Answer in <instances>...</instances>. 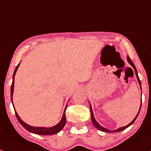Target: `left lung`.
I'll return each instance as SVG.
<instances>
[{
	"mask_svg": "<svg viewBox=\"0 0 151 151\" xmlns=\"http://www.w3.org/2000/svg\"><path fill=\"white\" fill-rule=\"evenodd\" d=\"M127 61H128V62H129V63H130V64H131V66H132L133 68H134V71H135L136 76H137V80H138L139 85V86H140V88H141V82H140V80H139V77H138V75H137V69H136V67H135V66H134V63H133L132 61V60L130 59V58H129V56H127ZM141 90H142V88H141ZM141 105H142V98H141ZM141 105H140V108H139V112H138V114H137V116H136V117H135V118L134 119H133V121L131 123L129 124H128V125H127V126L124 127L119 128L118 129H116V130H114V131H110V130H109V129H106V128L103 127H101V125H100L99 124H98V122H97L96 121V119H95V118H94V116H93V110H92V107H91V106H90V112H91V119H92V122H93V124L95 125V127H96V128H98V129L101 130V131H103V132H120V131H122V130L125 129H126V128H127L128 127H129L130 125H131V124H132L134 123V122L135 121V119H137V116H138V114H139V111H140V109H141Z\"/></svg>",
	"mask_w": 151,
	"mask_h": 151,
	"instance_id": "1",
	"label": "left lung"
}]
</instances>
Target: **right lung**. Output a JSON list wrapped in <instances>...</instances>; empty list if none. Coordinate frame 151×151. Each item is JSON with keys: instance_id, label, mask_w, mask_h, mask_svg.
<instances>
[{"instance_id": "obj_1", "label": "right lung", "mask_w": 151, "mask_h": 151, "mask_svg": "<svg viewBox=\"0 0 151 151\" xmlns=\"http://www.w3.org/2000/svg\"><path fill=\"white\" fill-rule=\"evenodd\" d=\"M19 66V63L18 66L16 67L15 70H14V74H13V82L12 84V87H11V98H12V104H13L12 96H13V92H14V77H15L16 72H17V69H18ZM66 109H65L64 112H63L62 119L61 120V122H60L58 124H56L55 126L53 127H50V128L34 127H31V126H29V125L27 124L26 123H24V122L22 121L16 111H15V114H16V116H17L19 122V123L22 124V126L23 127L24 129H26L27 130V131H29L32 133H35V134H40V135H50V134H56V133L59 132L63 129V127L65 126V124H66V115H65V111H66Z\"/></svg>"}]
</instances>
